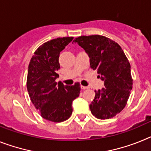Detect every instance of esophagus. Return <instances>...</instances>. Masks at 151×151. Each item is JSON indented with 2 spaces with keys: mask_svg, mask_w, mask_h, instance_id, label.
<instances>
[{
  "mask_svg": "<svg viewBox=\"0 0 151 151\" xmlns=\"http://www.w3.org/2000/svg\"><path fill=\"white\" fill-rule=\"evenodd\" d=\"M82 90H86V89H89V86H81Z\"/></svg>",
  "mask_w": 151,
  "mask_h": 151,
  "instance_id": "34e87169",
  "label": "esophagus"
}]
</instances>
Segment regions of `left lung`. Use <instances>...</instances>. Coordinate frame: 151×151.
I'll return each instance as SVG.
<instances>
[{
	"label": "left lung",
	"instance_id": "obj_1",
	"mask_svg": "<svg viewBox=\"0 0 151 151\" xmlns=\"http://www.w3.org/2000/svg\"><path fill=\"white\" fill-rule=\"evenodd\" d=\"M88 55L90 68L97 70L105 87L95 90L90 105L92 114L99 119H109L124 108L132 89L131 65L118 43L99 35L76 38Z\"/></svg>",
	"mask_w": 151,
	"mask_h": 151
}]
</instances>
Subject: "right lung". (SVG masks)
I'll return each instance as SVG.
<instances>
[{"mask_svg":"<svg viewBox=\"0 0 151 151\" xmlns=\"http://www.w3.org/2000/svg\"><path fill=\"white\" fill-rule=\"evenodd\" d=\"M73 37L57 38L45 42L34 52L28 68L27 86L29 96L43 119L61 122L70 117L72 102L80 95L79 83L65 86L57 83L60 52Z\"/></svg>","mask_w":151,"mask_h":151,"instance_id":"obj_1","label":"right lung"}]
</instances>
